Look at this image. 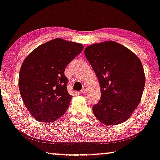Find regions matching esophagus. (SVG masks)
Instances as JSON below:
<instances>
[{
  "label": "esophagus",
  "mask_w": 160,
  "mask_h": 160,
  "mask_svg": "<svg viewBox=\"0 0 160 160\" xmlns=\"http://www.w3.org/2000/svg\"><path fill=\"white\" fill-rule=\"evenodd\" d=\"M88 88L87 85H83L82 89L81 90V93H86L87 91H88Z\"/></svg>",
  "instance_id": "obj_1"
}]
</instances>
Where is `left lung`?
<instances>
[{
  "label": "left lung",
  "mask_w": 160,
  "mask_h": 160,
  "mask_svg": "<svg viewBox=\"0 0 160 160\" xmlns=\"http://www.w3.org/2000/svg\"><path fill=\"white\" fill-rule=\"evenodd\" d=\"M85 55L97 76L101 98L93 106L96 118L104 125H118L130 118L145 85L142 64L131 51L114 41L93 44Z\"/></svg>",
  "instance_id": "8db88e82"
}]
</instances>
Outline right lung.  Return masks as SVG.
I'll return each instance as SVG.
<instances>
[{"mask_svg": "<svg viewBox=\"0 0 160 160\" xmlns=\"http://www.w3.org/2000/svg\"><path fill=\"white\" fill-rule=\"evenodd\" d=\"M82 44L61 38L40 45L24 59L19 88L24 105L36 120L51 122L68 109L67 65L82 51Z\"/></svg>", "mask_w": 160, "mask_h": 160, "instance_id": "1", "label": "right lung"}]
</instances>
